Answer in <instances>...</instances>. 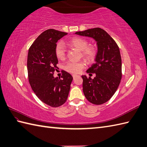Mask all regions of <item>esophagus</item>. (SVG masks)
I'll list each match as a JSON object with an SVG mask.
<instances>
[{"mask_svg": "<svg viewBox=\"0 0 147 147\" xmlns=\"http://www.w3.org/2000/svg\"><path fill=\"white\" fill-rule=\"evenodd\" d=\"M73 76V79H74V78H76V76H77V75L76 74H73L72 75Z\"/></svg>", "mask_w": 147, "mask_h": 147, "instance_id": "esophagus-1", "label": "esophagus"}]
</instances>
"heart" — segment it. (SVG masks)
<instances>
[{
    "label": "heart",
    "mask_w": 147,
    "mask_h": 147,
    "mask_svg": "<svg viewBox=\"0 0 147 147\" xmlns=\"http://www.w3.org/2000/svg\"><path fill=\"white\" fill-rule=\"evenodd\" d=\"M67 46L81 51L82 57L88 61H92L96 56V49L93 46H88V40L81 37H75L66 42ZM55 54L59 60L65 59L66 51L63 44L58 43L55 48ZM86 67V63L83 61H69L64 65V69L71 73H80Z\"/></svg>",
    "instance_id": "b5f03b06"
}]
</instances>
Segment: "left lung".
<instances>
[{
	"instance_id": "obj_1",
	"label": "left lung",
	"mask_w": 147,
	"mask_h": 147,
	"mask_svg": "<svg viewBox=\"0 0 147 147\" xmlns=\"http://www.w3.org/2000/svg\"><path fill=\"white\" fill-rule=\"evenodd\" d=\"M78 35L93 37L97 42L98 53L95 63L87 70L94 79L82 76L85 97L94 105H102L113 96L120 84L121 77V57L115 40L100 27L76 32Z\"/></svg>"
}]
</instances>
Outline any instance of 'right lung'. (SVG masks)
<instances>
[{"label": "right lung", "instance_id": "right-lung-1", "mask_svg": "<svg viewBox=\"0 0 147 147\" xmlns=\"http://www.w3.org/2000/svg\"><path fill=\"white\" fill-rule=\"evenodd\" d=\"M66 34L53 29L45 30L32 44L27 55L30 87L40 101L51 107H59L65 103L73 81L72 76L65 71H63L61 78L53 76L58 69L56 43Z\"/></svg>", "mask_w": 147, "mask_h": 147}]
</instances>
